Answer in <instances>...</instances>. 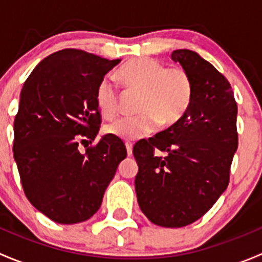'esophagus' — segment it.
<instances>
[{"instance_id": "34e87169", "label": "esophagus", "mask_w": 262, "mask_h": 262, "mask_svg": "<svg viewBox=\"0 0 262 262\" xmlns=\"http://www.w3.org/2000/svg\"><path fill=\"white\" fill-rule=\"evenodd\" d=\"M125 147H126V153H128V156L133 155V143H130V142H126Z\"/></svg>"}]
</instances>
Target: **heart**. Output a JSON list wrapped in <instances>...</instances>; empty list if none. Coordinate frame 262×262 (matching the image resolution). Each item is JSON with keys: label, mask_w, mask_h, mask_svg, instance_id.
Wrapping results in <instances>:
<instances>
[{"label": "heart", "mask_w": 262, "mask_h": 262, "mask_svg": "<svg viewBox=\"0 0 262 262\" xmlns=\"http://www.w3.org/2000/svg\"><path fill=\"white\" fill-rule=\"evenodd\" d=\"M119 76L130 90L141 92L138 115L123 116L104 128L107 136L136 141L155 132L160 123L173 125L184 116L191 104V77L182 68H166L147 57L128 60L119 70ZM95 100L102 116L112 119L119 112V91L110 75L100 80Z\"/></svg>", "instance_id": "1"}]
</instances>
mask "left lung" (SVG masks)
Listing matches in <instances>:
<instances>
[{
	"mask_svg": "<svg viewBox=\"0 0 262 262\" xmlns=\"http://www.w3.org/2000/svg\"><path fill=\"white\" fill-rule=\"evenodd\" d=\"M171 58L191 77V104L178 123L136 143L133 153L142 212L157 226L179 228L202 218L227 189L238 133L228 80L192 50H173Z\"/></svg>",
	"mask_w": 262,
	"mask_h": 262,
	"instance_id": "1",
	"label": "left lung"
}]
</instances>
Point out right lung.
<instances>
[{
  "label": "right lung",
  "mask_w": 262,
  "mask_h": 262,
  "mask_svg": "<svg viewBox=\"0 0 262 262\" xmlns=\"http://www.w3.org/2000/svg\"><path fill=\"white\" fill-rule=\"evenodd\" d=\"M120 59L81 49L44 58L26 78L14 121V158L29 202L60 224L81 223L99 210L118 165L126 157L121 139L104 136L95 100L100 80Z\"/></svg>",
  "instance_id": "obj_1"
}]
</instances>
